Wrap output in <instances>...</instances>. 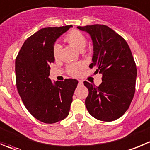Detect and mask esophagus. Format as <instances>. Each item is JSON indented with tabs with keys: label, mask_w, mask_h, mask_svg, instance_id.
<instances>
[{
	"label": "esophagus",
	"mask_w": 150,
	"mask_h": 150,
	"mask_svg": "<svg viewBox=\"0 0 150 150\" xmlns=\"http://www.w3.org/2000/svg\"><path fill=\"white\" fill-rule=\"evenodd\" d=\"M79 85H83V81L79 80Z\"/></svg>",
	"instance_id": "esophagus-1"
}]
</instances>
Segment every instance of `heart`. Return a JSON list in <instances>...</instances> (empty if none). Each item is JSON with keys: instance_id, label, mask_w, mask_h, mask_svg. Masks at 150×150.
I'll return each instance as SVG.
<instances>
[{"instance_id": "1", "label": "heart", "mask_w": 150, "mask_h": 150, "mask_svg": "<svg viewBox=\"0 0 150 150\" xmlns=\"http://www.w3.org/2000/svg\"><path fill=\"white\" fill-rule=\"evenodd\" d=\"M65 40L69 42L73 46L81 51L85 46L86 39L83 34L78 30H72L68 32L65 36ZM61 50V45L58 42L54 45L53 47V54L55 57H57L59 54ZM85 67V64L82 62H76V63L70 64L67 66V73L71 76H78L81 74Z\"/></svg>"}]
</instances>
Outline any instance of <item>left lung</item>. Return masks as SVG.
I'll list each match as a JSON object with an SVG mask.
<instances>
[{
  "label": "left lung",
  "mask_w": 150,
  "mask_h": 150,
  "mask_svg": "<svg viewBox=\"0 0 150 150\" xmlns=\"http://www.w3.org/2000/svg\"><path fill=\"white\" fill-rule=\"evenodd\" d=\"M91 36L93 62L89 65L102 74V82L95 86L85 81L89 91L85 106L98 120L112 122L125 114L133 99L137 69L132 52L122 37L105 25L78 26Z\"/></svg>",
  "instance_id": "8db88e82"
}]
</instances>
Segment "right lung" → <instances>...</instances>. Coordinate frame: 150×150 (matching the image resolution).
<instances>
[{
  "instance_id": "obj_1",
  "label": "right lung",
  "mask_w": 150,
  "mask_h": 150,
  "mask_svg": "<svg viewBox=\"0 0 150 150\" xmlns=\"http://www.w3.org/2000/svg\"><path fill=\"white\" fill-rule=\"evenodd\" d=\"M72 25L41 28L24 42L15 59L18 93L35 119L53 124L68 115L78 81L66 79L53 83L50 64L54 62L53 47Z\"/></svg>"
}]
</instances>
